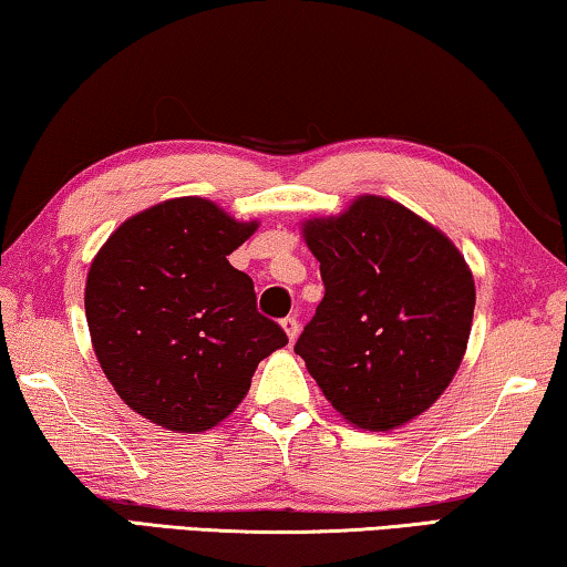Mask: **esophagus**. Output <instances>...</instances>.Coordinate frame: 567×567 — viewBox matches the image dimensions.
I'll use <instances>...</instances> for the list:
<instances>
[{
    "instance_id": "obj_1",
    "label": "esophagus",
    "mask_w": 567,
    "mask_h": 567,
    "mask_svg": "<svg viewBox=\"0 0 567 567\" xmlns=\"http://www.w3.org/2000/svg\"><path fill=\"white\" fill-rule=\"evenodd\" d=\"M281 327H284V331H286V337H289V341H296V337H299V331H301L299 321H296L293 317H286V319L281 321Z\"/></svg>"
}]
</instances>
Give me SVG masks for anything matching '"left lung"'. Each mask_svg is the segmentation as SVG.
Segmentation results:
<instances>
[{"instance_id":"obj_1","label":"left lung","mask_w":567,"mask_h":567,"mask_svg":"<svg viewBox=\"0 0 567 567\" xmlns=\"http://www.w3.org/2000/svg\"><path fill=\"white\" fill-rule=\"evenodd\" d=\"M323 299L296 341L323 396L349 424L396 430L430 410L467 351L475 278L430 220L384 196L303 220Z\"/></svg>"}]
</instances>
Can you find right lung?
Masks as SVG:
<instances>
[{
  "label": "right lung",
  "instance_id": "right-lung-1",
  "mask_svg": "<svg viewBox=\"0 0 567 567\" xmlns=\"http://www.w3.org/2000/svg\"><path fill=\"white\" fill-rule=\"evenodd\" d=\"M256 228L208 198H171L120 223L92 258V349L117 396L153 424L213 430L244 402L258 361L289 344L228 264Z\"/></svg>",
  "mask_w": 567,
  "mask_h": 567
}]
</instances>
